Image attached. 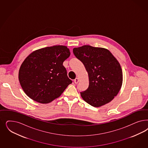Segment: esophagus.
I'll list each match as a JSON object with an SVG mask.
<instances>
[{"label":"esophagus","mask_w":148,"mask_h":148,"mask_svg":"<svg viewBox=\"0 0 148 148\" xmlns=\"http://www.w3.org/2000/svg\"><path fill=\"white\" fill-rule=\"evenodd\" d=\"M78 82H79V79H78V78H76L74 80V82H75V84H77V83H78Z\"/></svg>","instance_id":"obj_1"}]
</instances>
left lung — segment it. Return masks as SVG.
Instances as JSON below:
<instances>
[{
    "label": "left lung",
    "instance_id": "8db88e82",
    "mask_svg": "<svg viewBox=\"0 0 148 148\" xmlns=\"http://www.w3.org/2000/svg\"><path fill=\"white\" fill-rule=\"evenodd\" d=\"M73 53L88 73L89 84L86 90L80 92L82 99L95 107L109 103L122 86L123 72L119 62L103 48L84 45L74 48Z\"/></svg>",
    "mask_w": 148,
    "mask_h": 148
}]
</instances>
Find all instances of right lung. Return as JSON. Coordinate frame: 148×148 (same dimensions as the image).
<instances>
[{"mask_svg":"<svg viewBox=\"0 0 148 148\" xmlns=\"http://www.w3.org/2000/svg\"><path fill=\"white\" fill-rule=\"evenodd\" d=\"M70 56L69 49L62 45L41 48L29 54L18 73L26 95L41 103H49L61 95L72 82L62 65Z\"/></svg>","mask_w":148,"mask_h":148,"instance_id":"obj_1","label":"right lung"}]
</instances>
